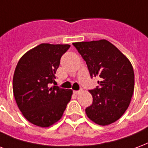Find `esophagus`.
Listing matches in <instances>:
<instances>
[{
  "label": "esophagus",
  "mask_w": 148,
  "mask_h": 148,
  "mask_svg": "<svg viewBox=\"0 0 148 148\" xmlns=\"http://www.w3.org/2000/svg\"><path fill=\"white\" fill-rule=\"evenodd\" d=\"M73 92H74V94H75V95H79V93H81V92H82V90H74Z\"/></svg>",
  "instance_id": "obj_1"
}]
</instances>
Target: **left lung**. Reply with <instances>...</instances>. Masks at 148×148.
<instances>
[{
	"instance_id": "1",
	"label": "left lung",
	"mask_w": 148,
	"mask_h": 148,
	"mask_svg": "<svg viewBox=\"0 0 148 148\" xmlns=\"http://www.w3.org/2000/svg\"><path fill=\"white\" fill-rule=\"evenodd\" d=\"M73 45L86 61L90 77L101 78L99 86L89 90L93 102L85 110L87 116L99 125L115 122L128 109L133 95L135 76L132 64L107 40Z\"/></svg>"
}]
</instances>
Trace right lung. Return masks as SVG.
I'll return each instance as SVG.
<instances>
[{"mask_svg":"<svg viewBox=\"0 0 148 148\" xmlns=\"http://www.w3.org/2000/svg\"><path fill=\"white\" fill-rule=\"evenodd\" d=\"M69 45L42 43L20 58L13 75V94L19 110L35 125L46 128L61 119L73 90L54 83L62 55Z\"/></svg>","mask_w":148,"mask_h":148,"instance_id":"add662e5","label":"right lung"}]
</instances>
